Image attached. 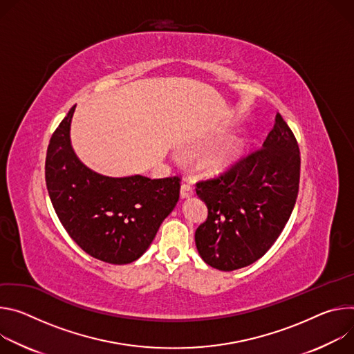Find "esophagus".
Instances as JSON below:
<instances>
[{
	"mask_svg": "<svg viewBox=\"0 0 354 354\" xmlns=\"http://www.w3.org/2000/svg\"><path fill=\"white\" fill-rule=\"evenodd\" d=\"M194 195V189H192V187L189 185V184H183L181 185V188H180V197L183 198V200H185V198H189V197H192Z\"/></svg>",
	"mask_w": 354,
	"mask_h": 354,
	"instance_id": "34e87169",
	"label": "esophagus"
}]
</instances>
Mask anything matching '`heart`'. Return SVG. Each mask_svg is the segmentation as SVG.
<instances>
[{
    "label": "heart",
    "instance_id": "obj_1",
    "mask_svg": "<svg viewBox=\"0 0 354 354\" xmlns=\"http://www.w3.org/2000/svg\"><path fill=\"white\" fill-rule=\"evenodd\" d=\"M243 149V140L230 139L211 150L201 160V167L208 173H222L236 162Z\"/></svg>",
    "mask_w": 354,
    "mask_h": 354
}]
</instances>
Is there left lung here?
<instances>
[{"mask_svg":"<svg viewBox=\"0 0 354 354\" xmlns=\"http://www.w3.org/2000/svg\"><path fill=\"white\" fill-rule=\"evenodd\" d=\"M299 149L283 116L260 150L223 176L197 184L208 208L195 230L201 259L221 271L257 261L274 245L294 209L299 185Z\"/></svg>","mask_w":354,"mask_h":354,"instance_id":"left-lung-1","label":"left lung"}]
</instances>
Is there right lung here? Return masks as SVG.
I'll use <instances>...</instances> for the list:
<instances>
[{"label": "right lung", "mask_w": 354, "mask_h": 354, "mask_svg": "<svg viewBox=\"0 0 354 354\" xmlns=\"http://www.w3.org/2000/svg\"><path fill=\"white\" fill-rule=\"evenodd\" d=\"M74 109L75 105L48 147L45 176L50 201L70 238L86 253L109 264L132 263L149 249L174 209L180 178L108 177L91 170L71 146Z\"/></svg>", "instance_id": "add662e5"}]
</instances>
